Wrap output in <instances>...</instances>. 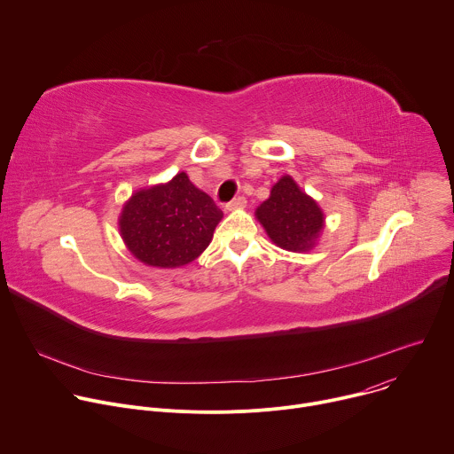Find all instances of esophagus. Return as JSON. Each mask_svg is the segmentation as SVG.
I'll return each mask as SVG.
<instances>
[{
  "instance_id": "1",
  "label": "esophagus",
  "mask_w": 454,
  "mask_h": 454,
  "mask_svg": "<svg viewBox=\"0 0 454 454\" xmlns=\"http://www.w3.org/2000/svg\"><path fill=\"white\" fill-rule=\"evenodd\" d=\"M244 207H246V198L239 196V198L231 200V201L226 205V210L231 212V210H239V208H244Z\"/></svg>"
}]
</instances>
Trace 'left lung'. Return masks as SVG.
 Listing matches in <instances>:
<instances>
[{"mask_svg":"<svg viewBox=\"0 0 454 454\" xmlns=\"http://www.w3.org/2000/svg\"><path fill=\"white\" fill-rule=\"evenodd\" d=\"M254 215L277 246L296 253L314 247L325 221L317 203L300 190L291 176L278 179Z\"/></svg>","mask_w":454,"mask_h":454,"instance_id":"left-lung-1","label":"left lung"}]
</instances>
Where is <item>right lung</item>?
Listing matches in <instances>:
<instances>
[{"instance_id": "right-lung-1", "label": "right lung", "mask_w": 454, "mask_h": 454, "mask_svg": "<svg viewBox=\"0 0 454 454\" xmlns=\"http://www.w3.org/2000/svg\"><path fill=\"white\" fill-rule=\"evenodd\" d=\"M223 219L214 200L184 172L168 183L133 193L118 219L120 235L140 262L181 268L208 247Z\"/></svg>"}]
</instances>
